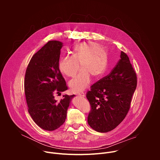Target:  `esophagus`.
Instances as JSON below:
<instances>
[{"instance_id": "obj_1", "label": "esophagus", "mask_w": 160, "mask_h": 160, "mask_svg": "<svg viewBox=\"0 0 160 160\" xmlns=\"http://www.w3.org/2000/svg\"><path fill=\"white\" fill-rule=\"evenodd\" d=\"M78 95H80V96H82V97H85V94L83 92L78 93Z\"/></svg>"}]
</instances>
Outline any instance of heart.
<instances>
[{
  "mask_svg": "<svg viewBox=\"0 0 160 160\" xmlns=\"http://www.w3.org/2000/svg\"><path fill=\"white\" fill-rule=\"evenodd\" d=\"M70 57H63L58 63L59 71L65 76L74 77L69 85L73 92H81L88 85L90 77L99 78L104 73L108 63V55L100 45L94 42L78 44L71 52Z\"/></svg>",
  "mask_w": 160,
  "mask_h": 160,
  "instance_id": "1",
  "label": "heart"
}]
</instances>
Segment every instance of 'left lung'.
<instances>
[{"instance_id": "8db88e82", "label": "left lung", "mask_w": 160, "mask_h": 160, "mask_svg": "<svg viewBox=\"0 0 160 160\" xmlns=\"http://www.w3.org/2000/svg\"><path fill=\"white\" fill-rule=\"evenodd\" d=\"M120 58L109 74L94 83L86 94L91 107L88 123L99 132H109L124 120L138 83L127 54L122 51Z\"/></svg>"}]
</instances>
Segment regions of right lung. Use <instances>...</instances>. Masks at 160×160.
<instances>
[{"label":"right lung","instance_id":"right-lung-1","mask_svg":"<svg viewBox=\"0 0 160 160\" xmlns=\"http://www.w3.org/2000/svg\"><path fill=\"white\" fill-rule=\"evenodd\" d=\"M62 43L48 42L36 52L27 66L25 93L28 111L35 123L43 130L52 131L65 122L70 102L75 95L63 96L58 101L54 94L68 89L59 70Z\"/></svg>","mask_w":160,"mask_h":160}]
</instances>
